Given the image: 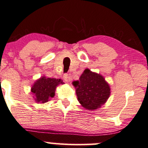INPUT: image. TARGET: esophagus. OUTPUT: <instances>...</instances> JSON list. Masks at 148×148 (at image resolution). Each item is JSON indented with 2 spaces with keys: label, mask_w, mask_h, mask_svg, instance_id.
<instances>
[{
  "label": "esophagus",
  "mask_w": 148,
  "mask_h": 148,
  "mask_svg": "<svg viewBox=\"0 0 148 148\" xmlns=\"http://www.w3.org/2000/svg\"><path fill=\"white\" fill-rule=\"evenodd\" d=\"M70 76H69V75L68 74H64V75H63V78H64V80H65V81H66V82H68V80H70Z\"/></svg>",
  "instance_id": "obj_1"
}]
</instances>
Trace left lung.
<instances>
[{"mask_svg": "<svg viewBox=\"0 0 148 148\" xmlns=\"http://www.w3.org/2000/svg\"><path fill=\"white\" fill-rule=\"evenodd\" d=\"M77 100L83 107L96 110L104 104L110 96V86L100 74L86 69L79 80L73 82Z\"/></svg>", "mask_w": 148, "mask_h": 148, "instance_id": "left-lung-1", "label": "left lung"}]
</instances>
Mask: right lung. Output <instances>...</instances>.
<instances>
[{
    "label": "right lung",
    "mask_w": 148,
    "mask_h": 148,
    "mask_svg": "<svg viewBox=\"0 0 148 148\" xmlns=\"http://www.w3.org/2000/svg\"><path fill=\"white\" fill-rule=\"evenodd\" d=\"M63 83L61 79L50 78L42 76L34 83L31 91L34 96V98H35L36 102L44 103L49 101V99L54 97L57 86Z\"/></svg>",
    "instance_id": "right-lung-1"
}]
</instances>
